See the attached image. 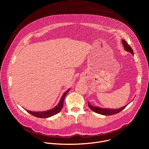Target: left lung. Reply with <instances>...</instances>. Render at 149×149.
<instances>
[{
	"label": "left lung",
	"instance_id": "left-lung-1",
	"mask_svg": "<svg viewBox=\"0 0 149 149\" xmlns=\"http://www.w3.org/2000/svg\"><path fill=\"white\" fill-rule=\"evenodd\" d=\"M122 43L124 47V49L127 51H129L130 53H132L133 55V51L132 49V48H131V47L127 44V42L124 40L122 39ZM127 105L124 106L123 107L120 108L119 109H101L100 107H94L93 105H91L90 103H88V107L91 109V110H92L93 111L98 113V114H100L102 115H104V116H110V115H113V114H117L118 113H120V111H121L124 108H125V107Z\"/></svg>",
	"mask_w": 149,
	"mask_h": 149
}]
</instances>
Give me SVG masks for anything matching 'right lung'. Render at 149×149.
Returning a JSON list of instances; mask_svg holds the SVG:
<instances>
[{
  "label": "right lung",
  "mask_w": 149,
  "mask_h": 149,
  "mask_svg": "<svg viewBox=\"0 0 149 149\" xmlns=\"http://www.w3.org/2000/svg\"><path fill=\"white\" fill-rule=\"evenodd\" d=\"M70 91V89L68 90L65 93H64V94H63L59 104L56 106L55 108H54L53 109L51 110H48L47 111H45V112H32V111H28L27 110H26L29 113H30L31 114H32V116L38 117V118H48L49 117H51L52 116H54L55 114H56L57 113H59L62 107H63V101H64V98L66 96V95L67 94V93H68V91Z\"/></svg>",
  "instance_id": "1"
}]
</instances>
